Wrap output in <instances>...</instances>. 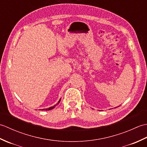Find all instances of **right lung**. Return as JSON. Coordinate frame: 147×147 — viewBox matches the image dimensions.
Wrapping results in <instances>:
<instances>
[{
    "label": "right lung",
    "mask_w": 147,
    "mask_h": 147,
    "mask_svg": "<svg viewBox=\"0 0 147 147\" xmlns=\"http://www.w3.org/2000/svg\"><path fill=\"white\" fill-rule=\"evenodd\" d=\"M60 101H61V99L59 100V101L58 102V103H57V104H59V102H60ZM57 105V104L56 105H54L53 106V107H49V108H48V109H42V111H44V110H45V111H49V110H51V109H54V107H55V106H56Z\"/></svg>",
    "instance_id": "right-lung-1"
}]
</instances>
